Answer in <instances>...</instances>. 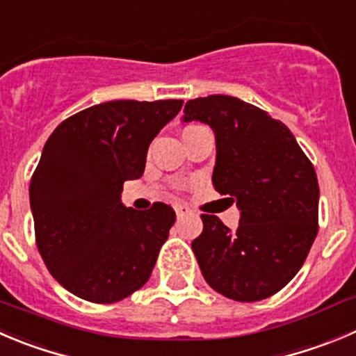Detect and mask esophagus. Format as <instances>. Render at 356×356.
I'll return each mask as SVG.
<instances>
[{
    "instance_id": "obj_1",
    "label": "esophagus",
    "mask_w": 356,
    "mask_h": 356,
    "mask_svg": "<svg viewBox=\"0 0 356 356\" xmlns=\"http://www.w3.org/2000/svg\"><path fill=\"white\" fill-rule=\"evenodd\" d=\"M175 211H176V216H178V218H181V216H185V215H188V213H192L191 208H187V206H185V204H176L175 206Z\"/></svg>"
}]
</instances>
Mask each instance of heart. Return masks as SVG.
I'll use <instances>...</instances> for the list:
<instances>
[{
    "instance_id": "1",
    "label": "heart",
    "mask_w": 356,
    "mask_h": 356,
    "mask_svg": "<svg viewBox=\"0 0 356 356\" xmlns=\"http://www.w3.org/2000/svg\"><path fill=\"white\" fill-rule=\"evenodd\" d=\"M192 127H197V125H192ZM192 127H187V129H192ZM187 129H185V131H187Z\"/></svg>"
}]
</instances>
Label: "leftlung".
Returning <instances> with one entry per match:
<instances>
[{"label":"left lung","instance_id":"left-lung-1","mask_svg":"<svg viewBox=\"0 0 356 356\" xmlns=\"http://www.w3.org/2000/svg\"><path fill=\"white\" fill-rule=\"evenodd\" d=\"M184 122L215 133L213 187L239 208L236 231L215 215H201L192 241L208 285L239 302L267 299L299 273L318 232L313 164L283 122L232 96L197 97Z\"/></svg>","mask_w":356,"mask_h":356}]
</instances>
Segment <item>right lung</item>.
Segmentation results:
<instances>
[{"label":"right lung","mask_w":356,"mask_h":356,"mask_svg":"<svg viewBox=\"0 0 356 356\" xmlns=\"http://www.w3.org/2000/svg\"><path fill=\"white\" fill-rule=\"evenodd\" d=\"M181 104L108 101L60 122L47 140L29 185L36 245L73 296L111 304L148 282L176 215L164 202L125 208L122 185L143 175L152 140Z\"/></svg>","instance_id":"obj_1"}]
</instances>
